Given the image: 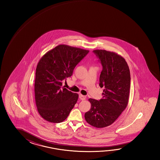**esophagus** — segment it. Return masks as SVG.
<instances>
[{"instance_id": "obj_1", "label": "esophagus", "mask_w": 160, "mask_h": 160, "mask_svg": "<svg viewBox=\"0 0 160 160\" xmlns=\"http://www.w3.org/2000/svg\"><path fill=\"white\" fill-rule=\"evenodd\" d=\"M79 99H81V100H84L86 99V96H84V95H82L81 94L79 95Z\"/></svg>"}]
</instances>
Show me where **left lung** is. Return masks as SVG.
Segmentation results:
<instances>
[{
  "mask_svg": "<svg viewBox=\"0 0 160 160\" xmlns=\"http://www.w3.org/2000/svg\"><path fill=\"white\" fill-rule=\"evenodd\" d=\"M93 52L102 67L99 86L104 90L102 99H89L91 108L84 118L92 126L105 128L112 125L128 105L130 73L125 58L116 53L102 49Z\"/></svg>",
  "mask_w": 160,
  "mask_h": 160,
  "instance_id": "8db88e82",
  "label": "left lung"
}]
</instances>
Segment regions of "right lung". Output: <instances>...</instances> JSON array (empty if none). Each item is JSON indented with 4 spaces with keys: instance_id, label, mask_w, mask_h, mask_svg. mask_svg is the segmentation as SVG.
Wrapping results in <instances>:
<instances>
[{
    "instance_id": "right-lung-1",
    "label": "right lung",
    "mask_w": 160,
    "mask_h": 160,
    "mask_svg": "<svg viewBox=\"0 0 160 160\" xmlns=\"http://www.w3.org/2000/svg\"><path fill=\"white\" fill-rule=\"evenodd\" d=\"M89 51L58 45L39 61L35 73V99L38 112L47 121H64L77 103L78 95L62 87L76 65Z\"/></svg>"
}]
</instances>
